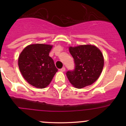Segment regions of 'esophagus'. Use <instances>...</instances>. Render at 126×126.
Returning <instances> with one entry per match:
<instances>
[{"label": "esophagus", "mask_w": 126, "mask_h": 126, "mask_svg": "<svg viewBox=\"0 0 126 126\" xmlns=\"http://www.w3.org/2000/svg\"><path fill=\"white\" fill-rule=\"evenodd\" d=\"M65 68H64V67H63V68H61L60 69V71H62V72H64V71H65Z\"/></svg>", "instance_id": "esophagus-1"}]
</instances>
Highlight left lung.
Instances as JSON below:
<instances>
[{
    "instance_id": "1",
    "label": "left lung",
    "mask_w": 126,
    "mask_h": 126,
    "mask_svg": "<svg viewBox=\"0 0 126 126\" xmlns=\"http://www.w3.org/2000/svg\"><path fill=\"white\" fill-rule=\"evenodd\" d=\"M69 50L75 63L74 69L66 73L70 83L79 89L93 84L99 78L104 67L101 50L92 45L70 47Z\"/></svg>"
}]
</instances>
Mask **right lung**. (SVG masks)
I'll return each instance as SVG.
<instances>
[{"label": "right lung", "instance_id": "obj_1", "mask_svg": "<svg viewBox=\"0 0 126 126\" xmlns=\"http://www.w3.org/2000/svg\"><path fill=\"white\" fill-rule=\"evenodd\" d=\"M52 46L35 44L27 46L18 59L19 70L29 83L38 88H44L51 82L58 71L49 52Z\"/></svg>", "mask_w": 126, "mask_h": 126}]
</instances>
